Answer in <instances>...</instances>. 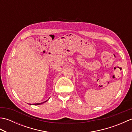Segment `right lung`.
Wrapping results in <instances>:
<instances>
[{"label": "right lung", "instance_id": "right-lung-1", "mask_svg": "<svg viewBox=\"0 0 132 132\" xmlns=\"http://www.w3.org/2000/svg\"><path fill=\"white\" fill-rule=\"evenodd\" d=\"M47 100L45 101V102H43V103H36V104H33V105H40V104H43V103H44L46 102ZM30 105H32V104H30Z\"/></svg>", "mask_w": 132, "mask_h": 132}]
</instances>
